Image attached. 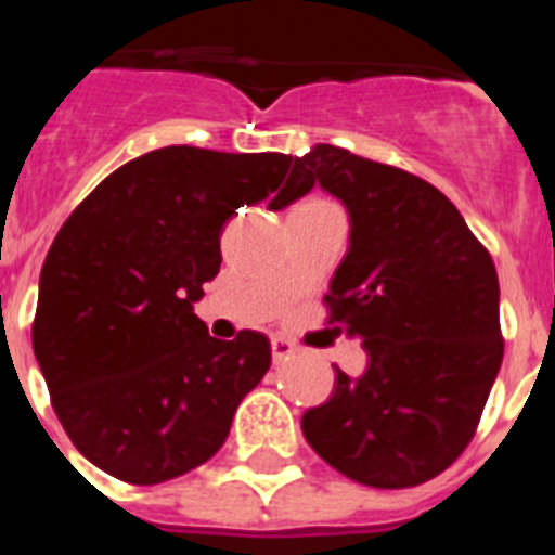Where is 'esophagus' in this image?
I'll list each match as a JSON object with an SVG mask.
<instances>
[{
    "label": "esophagus",
    "mask_w": 555,
    "mask_h": 555,
    "mask_svg": "<svg viewBox=\"0 0 555 555\" xmlns=\"http://www.w3.org/2000/svg\"><path fill=\"white\" fill-rule=\"evenodd\" d=\"M270 354H273V363H282V360L294 354V346L285 337H273L270 339Z\"/></svg>",
    "instance_id": "esophagus-1"
}]
</instances>
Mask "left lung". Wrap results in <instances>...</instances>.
Instances as JSON below:
<instances>
[{
	"mask_svg": "<svg viewBox=\"0 0 555 555\" xmlns=\"http://www.w3.org/2000/svg\"><path fill=\"white\" fill-rule=\"evenodd\" d=\"M291 178L346 207L348 253L325 302L369 354L360 377L337 369L334 395L302 414L305 440L365 487L429 481L473 440L499 377L490 253L455 204L412 172L317 143L294 158ZM287 195L270 209L287 207Z\"/></svg>",
	"mask_w": 555,
	"mask_h": 555,
	"instance_id": "8db88e82",
	"label": "left lung"
}]
</instances>
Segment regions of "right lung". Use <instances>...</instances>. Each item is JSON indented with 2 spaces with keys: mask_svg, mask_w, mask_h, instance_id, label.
<instances>
[{
  "mask_svg": "<svg viewBox=\"0 0 555 555\" xmlns=\"http://www.w3.org/2000/svg\"><path fill=\"white\" fill-rule=\"evenodd\" d=\"M291 155L164 146L129 160L74 209L39 273L34 357L72 443L103 473L160 483L224 443L270 369L264 334L224 343L195 317L221 268V230L279 191ZM273 198V201H276Z\"/></svg>",
  "mask_w": 555,
  "mask_h": 555,
  "instance_id": "add662e5",
  "label": "right lung"
}]
</instances>
